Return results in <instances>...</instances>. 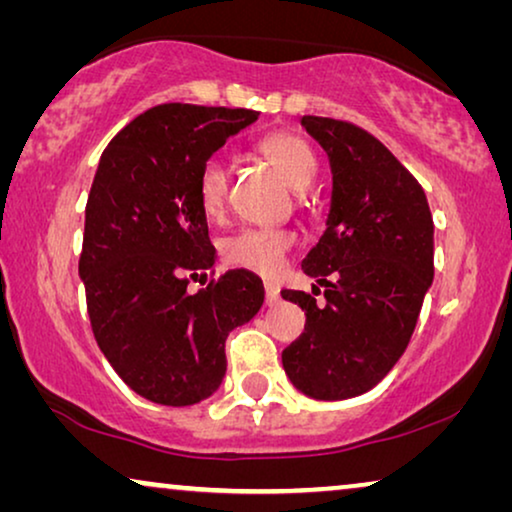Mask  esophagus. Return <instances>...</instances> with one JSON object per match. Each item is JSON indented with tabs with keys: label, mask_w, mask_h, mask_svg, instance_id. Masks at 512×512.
Returning <instances> with one entry per match:
<instances>
[{
	"label": "esophagus",
	"mask_w": 512,
	"mask_h": 512,
	"mask_svg": "<svg viewBox=\"0 0 512 512\" xmlns=\"http://www.w3.org/2000/svg\"><path fill=\"white\" fill-rule=\"evenodd\" d=\"M265 303L268 305H277L279 303V286L272 282H265Z\"/></svg>",
	"instance_id": "obj_1"
}]
</instances>
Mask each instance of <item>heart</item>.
Returning <instances> with one entry per match:
<instances>
[{
  "mask_svg": "<svg viewBox=\"0 0 512 512\" xmlns=\"http://www.w3.org/2000/svg\"><path fill=\"white\" fill-rule=\"evenodd\" d=\"M258 153L289 181L293 188H307L317 177V158L310 144L293 132L279 130L258 142ZM230 198V167L226 158L212 156L202 165L198 177V202L209 219L226 214ZM296 244V233L289 228H244L221 244V254L230 265L258 275H272L284 256Z\"/></svg>",
  "mask_w": 512,
  "mask_h": 512,
  "instance_id": "obj_1",
  "label": "heart"
}]
</instances>
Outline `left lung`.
<instances>
[{
  "label": "left lung",
  "mask_w": 512,
  "mask_h": 512,
  "mask_svg": "<svg viewBox=\"0 0 512 512\" xmlns=\"http://www.w3.org/2000/svg\"><path fill=\"white\" fill-rule=\"evenodd\" d=\"M331 160L326 230L303 261L324 286L284 289L305 333L282 352L293 387L319 401L366 394L394 368L433 282V219L424 188L394 153L349 121L303 116Z\"/></svg>",
  "instance_id": "obj_1"
}]
</instances>
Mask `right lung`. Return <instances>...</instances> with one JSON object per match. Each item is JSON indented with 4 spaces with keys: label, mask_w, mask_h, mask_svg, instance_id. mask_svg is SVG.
Masks as SVG:
<instances>
[{
    "label": "right lung",
    "mask_w": 512,
    "mask_h": 512,
    "mask_svg": "<svg viewBox=\"0 0 512 512\" xmlns=\"http://www.w3.org/2000/svg\"><path fill=\"white\" fill-rule=\"evenodd\" d=\"M258 111L158 104L104 149L86 202L79 275L90 328L111 368L139 396L193 405L226 375V338L263 305L254 272L212 270L207 214L198 202L202 165Z\"/></svg>",
    "instance_id": "1"
}]
</instances>
